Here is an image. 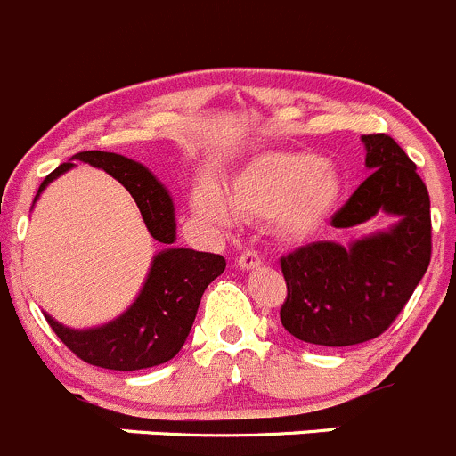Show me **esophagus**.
Returning a JSON list of instances; mask_svg holds the SVG:
<instances>
[{
    "label": "esophagus",
    "mask_w": 456,
    "mask_h": 456,
    "mask_svg": "<svg viewBox=\"0 0 456 456\" xmlns=\"http://www.w3.org/2000/svg\"><path fill=\"white\" fill-rule=\"evenodd\" d=\"M260 260H263V258H260V254L256 249H245L240 256H238V265H240L242 269L258 267Z\"/></svg>",
    "instance_id": "obj_1"
}]
</instances>
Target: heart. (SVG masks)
Listing matches in <instances>:
<instances>
[{
	"label": "heart",
	"mask_w": 456,
	"mask_h": 456,
	"mask_svg": "<svg viewBox=\"0 0 456 456\" xmlns=\"http://www.w3.org/2000/svg\"><path fill=\"white\" fill-rule=\"evenodd\" d=\"M334 167L307 153L265 151L251 158L227 184V198L216 187H198V214L218 224L233 223L238 214L273 216L285 233H307L325 220L338 198Z\"/></svg>",
	"instance_id": "1"
}]
</instances>
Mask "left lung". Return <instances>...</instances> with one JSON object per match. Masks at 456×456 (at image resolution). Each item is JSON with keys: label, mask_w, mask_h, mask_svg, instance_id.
Masks as SVG:
<instances>
[{"label": "left lung", "mask_w": 456, "mask_h": 456, "mask_svg": "<svg viewBox=\"0 0 456 456\" xmlns=\"http://www.w3.org/2000/svg\"><path fill=\"white\" fill-rule=\"evenodd\" d=\"M363 142L372 174L331 216V227H356L379 211L399 216V223L350 247L321 240L282 256L281 322L312 346L347 347L381 336L430 265V193L417 165L390 135L370 134Z\"/></svg>", "instance_id": "1"}]
</instances>
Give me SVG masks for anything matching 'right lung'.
Returning <instances> with one entry per match:
<instances>
[{
	"instance_id": "obj_1",
	"label": "right lung",
	"mask_w": 456,
	"mask_h": 456,
	"mask_svg": "<svg viewBox=\"0 0 456 456\" xmlns=\"http://www.w3.org/2000/svg\"><path fill=\"white\" fill-rule=\"evenodd\" d=\"M73 158L104 169L125 184L147 223L149 233L167 249L153 258L138 300L120 318L84 331L69 330L51 316H46L48 325L57 338L88 365L134 372L167 363L184 346L207 285L224 272L227 263L218 254L174 247V202L156 175L140 162L106 151H79ZM70 167L73 162L57 167L44 178L39 191Z\"/></svg>"
}]
</instances>
